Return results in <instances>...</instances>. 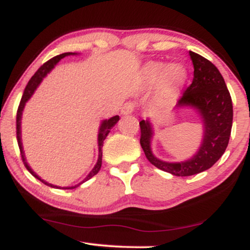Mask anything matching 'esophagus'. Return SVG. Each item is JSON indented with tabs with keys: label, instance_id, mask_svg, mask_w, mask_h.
Returning <instances> with one entry per match:
<instances>
[{
	"label": "esophagus",
	"instance_id": "1",
	"mask_svg": "<svg viewBox=\"0 0 250 250\" xmlns=\"http://www.w3.org/2000/svg\"><path fill=\"white\" fill-rule=\"evenodd\" d=\"M134 110H135V103L131 101H128L123 104V107L121 109V113L123 114V115H128V114L134 113Z\"/></svg>",
	"mask_w": 250,
	"mask_h": 250
}]
</instances>
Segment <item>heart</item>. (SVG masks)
I'll return each instance as SVG.
<instances>
[{
    "label": "heart",
    "mask_w": 250,
    "mask_h": 250,
    "mask_svg": "<svg viewBox=\"0 0 250 250\" xmlns=\"http://www.w3.org/2000/svg\"><path fill=\"white\" fill-rule=\"evenodd\" d=\"M162 67L161 64H153L150 67V73L156 75L161 71ZM163 77L166 80H168L169 82L175 83V84H179V83H182L186 79V70L182 65L180 64H170L163 70Z\"/></svg>",
    "instance_id": "obj_1"
}]
</instances>
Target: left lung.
Listing matches in <instances>:
<instances>
[{
  "label": "left lung",
  "instance_id": "8db88e82",
  "mask_svg": "<svg viewBox=\"0 0 250 250\" xmlns=\"http://www.w3.org/2000/svg\"><path fill=\"white\" fill-rule=\"evenodd\" d=\"M189 55L194 65L193 82L183 91L177 105L195 107L202 116L205 136L197 154L191 160L180 163L156 159L150 150V123L145 120L140 122V143L148 161L175 176H190L213 167L226 151L233 125V102L219 69L194 51H189Z\"/></svg>",
  "mask_w": 250,
  "mask_h": 250
}]
</instances>
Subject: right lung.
<instances>
[{
    "label": "right lung",
    "instance_id": "add662e5",
    "mask_svg": "<svg viewBox=\"0 0 250 250\" xmlns=\"http://www.w3.org/2000/svg\"><path fill=\"white\" fill-rule=\"evenodd\" d=\"M70 55V53H64V54H61V55H57L55 57H53V59H50L49 61H47L45 63H43L41 67L39 68V70L36 71L35 74H34L33 77L29 80V82H28L27 87H25L24 91H23V95H22V99H21V102H20V105L19 108H17V113H16V137H17V143H19V148H20V153H21V157H22V161H23L25 168L29 170V173L33 175V176H35L36 179H39L41 182L44 183V185L47 186H50V187H54V188H61V187H57V186H53L50 185V183H47L44 182V181L40 179L37 175L34 173L33 170H31L29 166H28V163L25 162V159H24V154H23V149H22V143H21V130H20V128H21V115H22V110H23L24 108V104L25 102L28 101V100L30 99V96L33 95L34 90L37 88V85L40 84V82L42 81V79L47 75L49 71L53 69L54 65L56 64L57 62L60 61V60L63 59V57ZM120 120L119 116H114L111 117V119L109 120H105V121L102 122L101 125V128H100V131H99V160H97V163L96 166L94 167L93 170L89 173V175L87 177H85L84 181L83 182H85V181H88L89 179H91V177L94 176V175H96L97 173L100 171V169H101V166H102V146H103V141H104V139L107 137V135L109 134V131H110V129L114 127V125H116L117 121ZM81 182V183H83ZM80 183V185H81ZM80 185L77 186H74V187H69V188H62V189H73V188H76L79 187Z\"/></svg>",
    "mask_w": 250,
    "mask_h": 250
}]
</instances>
